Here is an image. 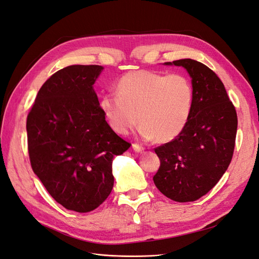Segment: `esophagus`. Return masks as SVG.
<instances>
[{"label":"esophagus","mask_w":259,"mask_h":259,"mask_svg":"<svg viewBox=\"0 0 259 259\" xmlns=\"http://www.w3.org/2000/svg\"><path fill=\"white\" fill-rule=\"evenodd\" d=\"M132 147H133V149H134L136 152H140V151L144 150V147H142V146L138 145V144H133Z\"/></svg>","instance_id":"obj_1"}]
</instances>
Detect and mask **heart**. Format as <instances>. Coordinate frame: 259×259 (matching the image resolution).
<instances>
[{
    "label": "heart",
    "instance_id": "heart-1",
    "mask_svg": "<svg viewBox=\"0 0 259 259\" xmlns=\"http://www.w3.org/2000/svg\"><path fill=\"white\" fill-rule=\"evenodd\" d=\"M193 105L194 86L189 76L151 70L123 75L116 83V94L107 93L99 100L109 126L117 134H127L139 120L142 136L159 143L170 142L182 134Z\"/></svg>",
    "mask_w": 259,
    "mask_h": 259
}]
</instances>
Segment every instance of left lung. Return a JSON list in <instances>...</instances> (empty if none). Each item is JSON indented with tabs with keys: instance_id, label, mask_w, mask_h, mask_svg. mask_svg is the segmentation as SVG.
Instances as JSON below:
<instances>
[{
	"instance_id": "1",
	"label": "left lung",
	"mask_w": 259,
	"mask_h": 259,
	"mask_svg": "<svg viewBox=\"0 0 259 259\" xmlns=\"http://www.w3.org/2000/svg\"><path fill=\"white\" fill-rule=\"evenodd\" d=\"M194 86V105L182 134L154 148L160 167L156 188L176 202H193L213 188L231 162L238 128L236 108L216 73L202 62L179 59Z\"/></svg>"
}]
</instances>
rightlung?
I'll use <instances>...</instances> for the list:
<instances>
[{"label":"right lung","instance_id":"1","mask_svg":"<svg viewBox=\"0 0 259 259\" xmlns=\"http://www.w3.org/2000/svg\"><path fill=\"white\" fill-rule=\"evenodd\" d=\"M97 65H74L42 85L27 117L31 167L59 204L77 213L97 208L110 194L112 160L131 144L109 126L93 84Z\"/></svg>","mask_w":259,"mask_h":259}]
</instances>
